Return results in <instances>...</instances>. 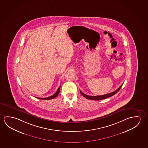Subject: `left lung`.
I'll return each mask as SVG.
<instances>
[{"label":"left lung","mask_w":148,"mask_h":148,"mask_svg":"<svg viewBox=\"0 0 148 148\" xmlns=\"http://www.w3.org/2000/svg\"><path fill=\"white\" fill-rule=\"evenodd\" d=\"M122 84L120 86L117 90H116L114 92H110L109 94H106V95H101V96H88V95H86L85 94L83 93L81 90H80L81 94H82V96L85 97V98L87 99H89V100H101L102 99H104L108 98L111 96H113V95H114L115 94H116L118 92H119L121 87H122Z\"/></svg>","instance_id":"left-lung-1"}]
</instances>
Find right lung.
<instances>
[{"label": "right lung", "mask_w": 148, "mask_h": 148, "mask_svg": "<svg viewBox=\"0 0 148 148\" xmlns=\"http://www.w3.org/2000/svg\"><path fill=\"white\" fill-rule=\"evenodd\" d=\"M60 88H61V85L60 86V87H59V88H58V90H57V91H56V92L55 94H53V95L51 96L48 97H47V98H38V97H36V98L38 99H42V100H50V99H52L54 98H56V97L58 96L59 92H60Z\"/></svg>", "instance_id": "add662e5"}]
</instances>
